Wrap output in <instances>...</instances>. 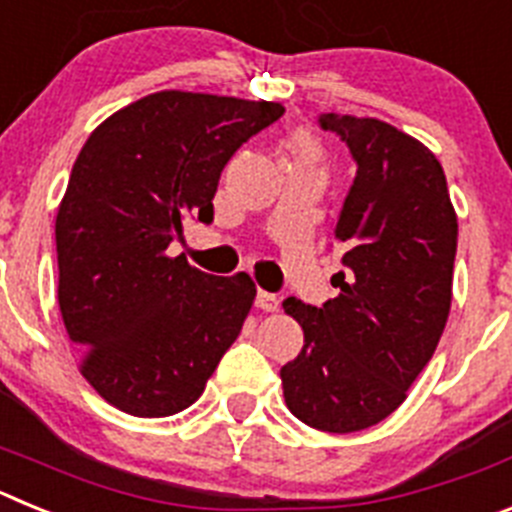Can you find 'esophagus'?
<instances>
[{"label": "esophagus", "instance_id": "34e87169", "mask_svg": "<svg viewBox=\"0 0 512 512\" xmlns=\"http://www.w3.org/2000/svg\"><path fill=\"white\" fill-rule=\"evenodd\" d=\"M256 307L264 312H277L279 310V297L271 295V292H264L259 289V295H256Z\"/></svg>", "mask_w": 512, "mask_h": 512}]
</instances>
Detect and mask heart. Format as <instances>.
I'll use <instances>...</instances> for the list:
<instances>
[{"instance_id":"1","label":"heart","mask_w":512,"mask_h":512,"mask_svg":"<svg viewBox=\"0 0 512 512\" xmlns=\"http://www.w3.org/2000/svg\"><path fill=\"white\" fill-rule=\"evenodd\" d=\"M292 148H295V153H297V158H300V161H310V158H312V146H310V140L297 138L295 143H292Z\"/></svg>"}]
</instances>
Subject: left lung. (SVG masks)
<instances>
[{"label": "left lung", "mask_w": 512, "mask_h": 512, "mask_svg": "<svg viewBox=\"0 0 512 512\" xmlns=\"http://www.w3.org/2000/svg\"><path fill=\"white\" fill-rule=\"evenodd\" d=\"M356 161L336 223L346 271L323 307L287 297L305 346L282 366L287 408L310 428L354 433L400 408L451 310L456 212L438 158L374 117L320 115Z\"/></svg>", "instance_id": "8db88e82"}]
</instances>
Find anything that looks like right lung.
<instances>
[{
  "label": "right lung",
  "instance_id": "right-lung-1",
  "mask_svg": "<svg viewBox=\"0 0 512 512\" xmlns=\"http://www.w3.org/2000/svg\"><path fill=\"white\" fill-rule=\"evenodd\" d=\"M284 115L277 102L156 92L84 143L56 215L58 307L81 374L138 418L182 413L205 390L256 297L166 256L182 223H212L233 153Z\"/></svg>",
  "mask_w": 512,
  "mask_h": 512
}]
</instances>
